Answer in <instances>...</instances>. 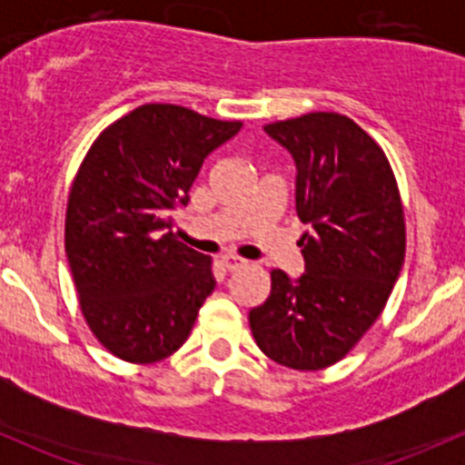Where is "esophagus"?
Here are the masks:
<instances>
[{
  "instance_id": "34e87169",
  "label": "esophagus",
  "mask_w": 465,
  "mask_h": 465,
  "mask_svg": "<svg viewBox=\"0 0 465 465\" xmlns=\"http://www.w3.org/2000/svg\"><path fill=\"white\" fill-rule=\"evenodd\" d=\"M245 262H247V261L238 259V256H224V259H223V265H224V270H229V272L238 270V267H242V265H245Z\"/></svg>"
}]
</instances>
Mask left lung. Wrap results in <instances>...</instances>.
Listing matches in <instances>:
<instances>
[{
    "instance_id": "obj_1",
    "label": "left lung",
    "mask_w": 465,
    "mask_h": 465,
    "mask_svg": "<svg viewBox=\"0 0 465 465\" xmlns=\"http://www.w3.org/2000/svg\"><path fill=\"white\" fill-rule=\"evenodd\" d=\"M297 166L294 206L308 232L303 274L272 270L250 311L259 349L297 371L340 362L373 326L405 261V213L382 148L349 116L311 112L265 125Z\"/></svg>"
}]
</instances>
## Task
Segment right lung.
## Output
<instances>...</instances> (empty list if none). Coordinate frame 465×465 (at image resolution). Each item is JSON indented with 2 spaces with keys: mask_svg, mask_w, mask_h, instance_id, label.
<instances>
[{
  "mask_svg": "<svg viewBox=\"0 0 465 465\" xmlns=\"http://www.w3.org/2000/svg\"><path fill=\"white\" fill-rule=\"evenodd\" d=\"M241 121L148 103L107 125L83 159L64 220V252L96 340L125 362L175 353L213 292L211 259L177 241L206 154Z\"/></svg>",
  "mask_w": 465,
  "mask_h": 465,
  "instance_id": "add662e5",
  "label": "right lung"
}]
</instances>
